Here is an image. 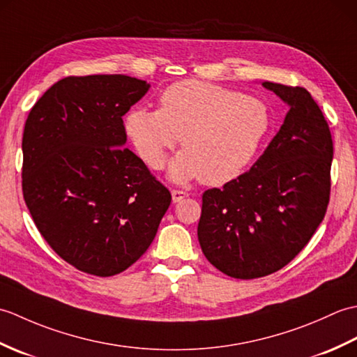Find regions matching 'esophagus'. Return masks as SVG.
Returning a JSON list of instances; mask_svg holds the SVG:
<instances>
[{"label": "esophagus", "instance_id": "34e87169", "mask_svg": "<svg viewBox=\"0 0 357 357\" xmlns=\"http://www.w3.org/2000/svg\"><path fill=\"white\" fill-rule=\"evenodd\" d=\"M185 198H188V193L187 192H184V190H172V199H173V202H179V201H183Z\"/></svg>", "mask_w": 357, "mask_h": 357}]
</instances>
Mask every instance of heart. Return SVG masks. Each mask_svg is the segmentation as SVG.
Here are the masks:
<instances>
[{
	"mask_svg": "<svg viewBox=\"0 0 357 357\" xmlns=\"http://www.w3.org/2000/svg\"><path fill=\"white\" fill-rule=\"evenodd\" d=\"M271 127L268 105L210 82H174L159 96V110L135 107L126 116L128 138L155 170L183 139L184 151L173 159L174 183L199 176L206 185L236 179L252 164Z\"/></svg>",
	"mask_w": 357,
	"mask_h": 357,
	"instance_id": "obj_1",
	"label": "heart"
}]
</instances>
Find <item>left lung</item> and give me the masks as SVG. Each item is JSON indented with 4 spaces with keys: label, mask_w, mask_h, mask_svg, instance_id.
<instances>
[{
    "label": "left lung",
    "mask_w": 357,
    "mask_h": 357,
    "mask_svg": "<svg viewBox=\"0 0 357 357\" xmlns=\"http://www.w3.org/2000/svg\"><path fill=\"white\" fill-rule=\"evenodd\" d=\"M288 104L284 124L248 172L202 195L198 239L211 265L236 279L271 275L312 239L330 201L333 139L304 87L262 82Z\"/></svg>",
    "instance_id": "1"
}]
</instances>
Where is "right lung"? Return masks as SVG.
I'll return each mask as SVG.
<instances>
[{
	"instance_id": "obj_1",
	"label": "right lung",
	"mask_w": 357,
	"mask_h": 357,
	"mask_svg": "<svg viewBox=\"0 0 357 357\" xmlns=\"http://www.w3.org/2000/svg\"><path fill=\"white\" fill-rule=\"evenodd\" d=\"M150 84L127 75L67 77L30 110L22 195L66 262L107 278L147 252L172 195L126 146L123 116Z\"/></svg>"
}]
</instances>
